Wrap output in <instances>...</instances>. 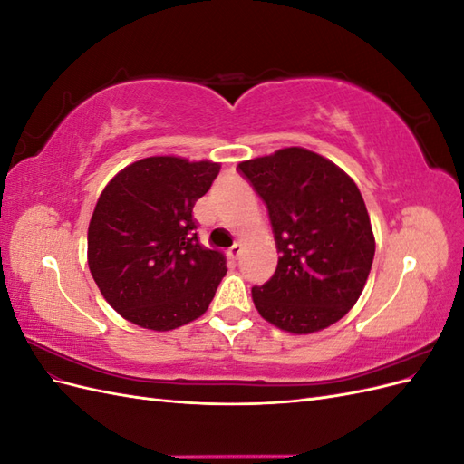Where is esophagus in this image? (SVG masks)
Listing matches in <instances>:
<instances>
[{"label": "esophagus", "mask_w": 464, "mask_h": 464, "mask_svg": "<svg viewBox=\"0 0 464 464\" xmlns=\"http://www.w3.org/2000/svg\"><path fill=\"white\" fill-rule=\"evenodd\" d=\"M240 254H242V244H240V242L234 244V246L228 249V257H230V259H237V257H240Z\"/></svg>", "instance_id": "1"}]
</instances>
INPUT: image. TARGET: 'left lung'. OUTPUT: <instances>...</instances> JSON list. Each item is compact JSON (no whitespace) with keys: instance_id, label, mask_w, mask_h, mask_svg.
Masks as SVG:
<instances>
[{"instance_id":"8db88e82","label":"left lung","mask_w":464,"mask_h":464,"mask_svg":"<svg viewBox=\"0 0 464 464\" xmlns=\"http://www.w3.org/2000/svg\"><path fill=\"white\" fill-rule=\"evenodd\" d=\"M269 210L278 251L269 283L251 288L259 315L290 334L327 329L353 310L372 271L366 203L343 168L304 147L237 164Z\"/></svg>"}]
</instances>
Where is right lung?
<instances>
[{
    "label": "right lung",
    "mask_w": 464,
    "mask_h": 464,
    "mask_svg": "<svg viewBox=\"0 0 464 464\" xmlns=\"http://www.w3.org/2000/svg\"><path fill=\"white\" fill-rule=\"evenodd\" d=\"M218 172L213 160L157 154L125 166L102 189L89 222V269L133 325L172 331L208 310L227 257L199 244L191 213Z\"/></svg>",
    "instance_id": "obj_1"
}]
</instances>
